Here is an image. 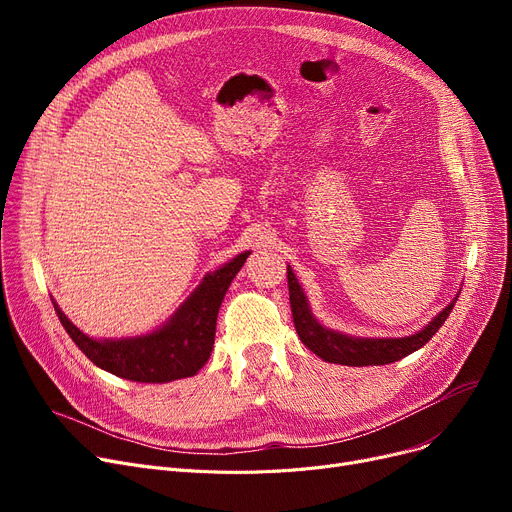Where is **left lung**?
<instances>
[{"label":"left lung","instance_id":"obj_1","mask_svg":"<svg viewBox=\"0 0 512 512\" xmlns=\"http://www.w3.org/2000/svg\"><path fill=\"white\" fill-rule=\"evenodd\" d=\"M288 292H290V309L292 321L301 342L313 351L317 357L330 363L363 367V365H388L402 357L415 353L429 338H432L446 321L456 299L421 332L407 338H353L334 330H328L319 324L307 307L305 294L288 267Z\"/></svg>","mask_w":512,"mask_h":512}]
</instances>
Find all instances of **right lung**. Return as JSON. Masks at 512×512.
I'll return each mask as SVG.
<instances>
[{
  "instance_id": "add662e5",
  "label": "right lung",
  "mask_w": 512,
  "mask_h": 512,
  "mask_svg": "<svg viewBox=\"0 0 512 512\" xmlns=\"http://www.w3.org/2000/svg\"><path fill=\"white\" fill-rule=\"evenodd\" d=\"M249 257L240 253L230 263L209 274L191 294L168 324L143 338L130 340H93L72 326L56 307L64 330L97 367L118 378L143 384H166L180 378H191L209 359L215 340L224 294Z\"/></svg>"
}]
</instances>
